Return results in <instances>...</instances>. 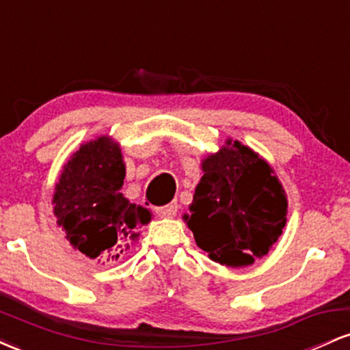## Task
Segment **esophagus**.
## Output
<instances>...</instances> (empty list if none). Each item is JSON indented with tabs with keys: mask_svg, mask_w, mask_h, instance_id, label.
I'll return each mask as SVG.
<instances>
[{
	"mask_svg": "<svg viewBox=\"0 0 350 350\" xmlns=\"http://www.w3.org/2000/svg\"><path fill=\"white\" fill-rule=\"evenodd\" d=\"M156 214L159 217H167V219H171V217L178 214V204L172 202V204H167V206L156 207Z\"/></svg>",
	"mask_w": 350,
	"mask_h": 350,
	"instance_id": "obj_1",
	"label": "esophagus"
}]
</instances>
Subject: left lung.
<instances>
[{"instance_id": "1", "label": "left lung", "mask_w": 350, "mask_h": 350, "mask_svg": "<svg viewBox=\"0 0 350 350\" xmlns=\"http://www.w3.org/2000/svg\"><path fill=\"white\" fill-rule=\"evenodd\" d=\"M191 214L196 243L212 262L243 268L262 258L286 227L288 198L275 170L250 146L227 138L200 161Z\"/></svg>"}]
</instances>
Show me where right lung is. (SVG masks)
I'll list each match as a JSON object with an SVG mask.
<instances>
[{
  "label": "right lung",
  "mask_w": 350,
  "mask_h": 350,
  "mask_svg": "<svg viewBox=\"0 0 350 350\" xmlns=\"http://www.w3.org/2000/svg\"><path fill=\"white\" fill-rule=\"evenodd\" d=\"M124 166L122 148L110 135L80 144L62 166L52 196V212L75 250L98 263L116 262L138 242L151 211L120 192Z\"/></svg>",
  "instance_id": "obj_1"
}]
</instances>
